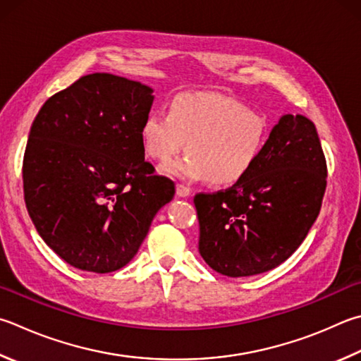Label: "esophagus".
<instances>
[{
    "label": "esophagus",
    "instance_id": "1",
    "mask_svg": "<svg viewBox=\"0 0 361 361\" xmlns=\"http://www.w3.org/2000/svg\"><path fill=\"white\" fill-rule=\"evenodd\" d=\"M189 194H191V189H189L188 186L181 185V183L176 185V195H178V197H188Z\"/></svg>",
    "mask_w": 361,
    "mask_h": 361
}]
</instances>
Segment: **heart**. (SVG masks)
Wrapping results in <instances>:
<instances>
[{
    "mask_svg": "<svg viewBox=\"0 0 361 361\" xmlns=\"http://www.w3.org/2000/svg\"><path fill=\"white\" fill-rule=\"evenodd\" d=\"M140 140L148 158L158 162L172 159L186 145L189 154L166 164V175L227 186L257 162L267 142V121L233 97L183 93L170 102L169 115L161 110L147 115Z\"/></svg>",
    "mask_w": 361,
    "mask_h": 361,
    "instance_id": "b5f03b06",
    "label": "heart"
}]
</instances>
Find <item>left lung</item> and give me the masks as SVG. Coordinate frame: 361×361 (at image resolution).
<instances>
[{
    "label": "left lung",
    "instance_id": "1",
    "mask_svg": "<svg viewBox=\"0 0 361 361\" xmlns=\"http://www.w3.org/2000/svg\"><path fill=\"white\" fill-rule=\"evenodd\" d=\"M325 188L316 126L303 115H283L243 178L218 192L195 194L200 255L231 278L273 270L303 243Z\"/></svg>",
    "mask_w": 361,
    "mask_h": 361
}]
</instances>
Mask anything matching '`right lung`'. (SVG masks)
Returning a JSON list of instances; mask_svg holds the SVG:
<instances>
[{
  "instance_id": "add662e5",
  "label": "right lung",
  "mask_w": 361,
  "mask_h": 361,
  "mask_svg": "<svg viewBox=\"0 0 361 361\" xmlns=\"http://www.w3.org/2000/svg\"><path fill=\"white\" fill-rule=\"evenodd\" d=\"M153 90L106 72L45 101L23 156V192L42 240L69 265L110 273L129 264L175 186L145 161L142 123Z\"/></svg>"
}]
</instances>
